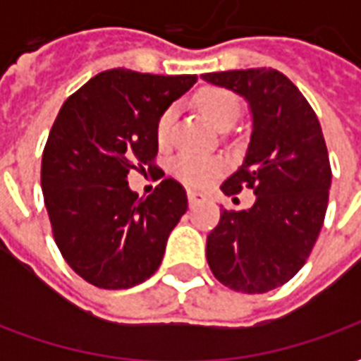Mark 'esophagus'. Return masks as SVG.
<instances>
[{
  "mask_svg": "<svg viewBox=\"0 0 361 361\" xmlns=\"http://www.w3.org/2000/svg\"><path fill=\"white\" fill-rule=\"evenodd\" d=\"M188 199H189V207H199L207 201V195L204 193H199V191H188Z\"/></svg>",
  "mask_w": 361,
  "mask_h": 361,
  "instance_id": "34e87169",
  "label": "esophagus"
}]
</instances>
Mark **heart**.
Masks as SVG:
<instances>
[{
    "instance_id": "1",
    "label": "heart",
    "mask_w": 361,
    "mask_h": 361,
    "mask_svg": "<svg viewBox=\"0 0 361 361\" xmlns=\"http://www.w3.org/2000/svg\"><path fill=\"white\" fill-rule=\"evenodd\" d=\"M195 104L204 118L219 129L224 126H232L238 118V114H240L238 98L230 90L219 89V87H209V89L197 92ZM173 119H176V108L168 106L157 121V139L160 142L168 141ZM172 170L183 183L193 185V188H201V185H207L222 170V164L216 158L181 154L180 158L173 160Z\"/></svg>"
}]
</instances>
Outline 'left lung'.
I'll return each instance as SVG.
<instances>
[{
    "mask_svg": "<svg viewBox=\"0 0 361 361\" xmlns=\"http://www.w3.org/2000/svg\"><path fill=\"white\" fill-rule=\"evenodd\" d=\"M250 102L253 116L243 164L222 183L224 195L255 193L247 211L220 212L207 238V261L224 286L263 294L286 284L310 257L325 220L331 162L315 111L276 69L201 75Z\"/></svg>",
    "mask_w": 361,
    "mask_h": 361,
    "instance_id": "left-lung-1",
    "label": "left lung"
}]
</instances>
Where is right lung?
I'll use <instances>...</instances> for the list:
<instances>
[{
	"label": "right lung",
	"mask_w": 361,
	"mask_h": 361,
	"mask_svg": "<svg viewBox=\"0 0 361 361\" xmlns=\"http://www.w3.org/2000/svg\"><path fill=\"white\" fill-rule=\"evenodd\" d=\"M197 75L110 69L67 98L42 154L44 204L58 250L81 279L104 290L133 288L162 263L168 235L188 211L180 181L149 197L127 185L131 170H154L160 114Z\"/></svg>",
	"instance_id": "right-lung-1"
}]
</instances>
